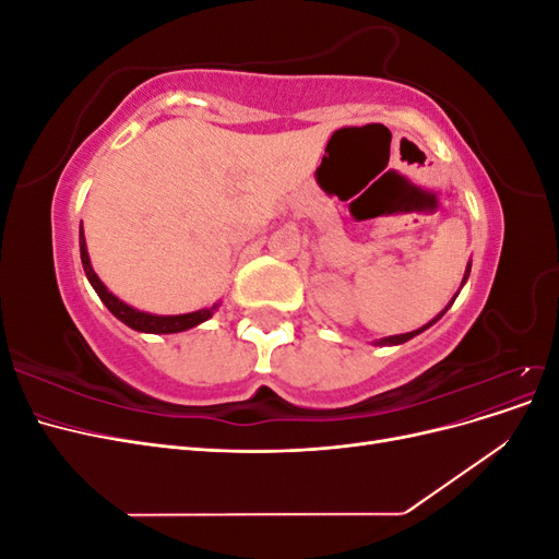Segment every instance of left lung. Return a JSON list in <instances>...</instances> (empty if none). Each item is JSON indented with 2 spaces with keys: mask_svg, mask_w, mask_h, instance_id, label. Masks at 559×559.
Here are the masks:
<instances>
[{
  "mask_svg": "<svg viewBox=\"0 0 559 559\" xmlns=\"http://www.w3.org/2000/svg\"><path fill=\"white\" fill-rule=\"evenodd\" d=\"M468 273H471V263L466 265V275H464V282L468 280ZM464 282H462V284H464ZM445 310H448V308H445ZM445 310H443L441 314H438V317H436V319L431 321V324H436V321H438V319H441V317L445 314ZM431 324H427V326H421V329H417V331H411V333H403V335H392V337H382V341H380V345H401V343H405V341H411V337H415L417 333H421V331H425V329H429Z\"/></svg>",
  "mask_w": 559,
  "mask_h": 559,
  "instance_id": "8db88e82",
  "label": "left lung"
}]
</instances>
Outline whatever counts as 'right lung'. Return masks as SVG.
<instances>
[{"label": "right lung", "instance_id": "1", "mask_svg": "<svg viewBox=\"0 0 559 559\" xmlns=\"http://www.w3.org/2000/svg\"><path fill=\"white\" fill-rule=\"evenodd\" d=\"M79 247H81V263H83V270H86V277L88 282L93 284V289L97 292L99 300L105 302V306L109 308V312L121 319L126 326L134 329V331H142V333H179V331H186V329H193L198 324H202V321L210 319L214 308L210 310H198V312H189V314H175V317H158V314H148V312H140L134 310L130 306H126L123 300H118L114 294L107 292V286L99 282V277L95 275V270L91 265V259H88V251H86V240H83V230L79 233Z\"/></svg>", "mask_w": 559, "mask_h": 559}]
</instances>
